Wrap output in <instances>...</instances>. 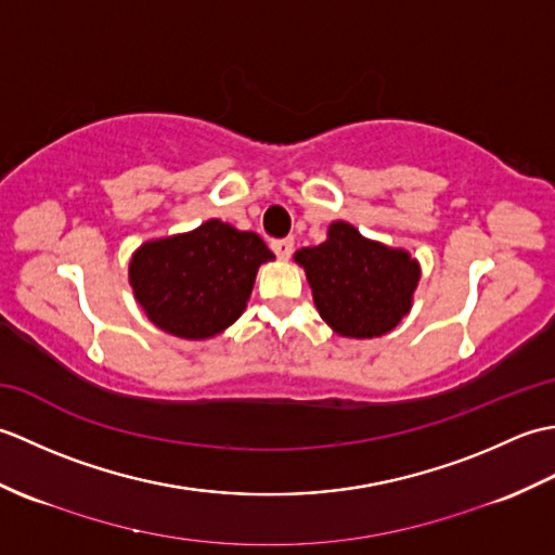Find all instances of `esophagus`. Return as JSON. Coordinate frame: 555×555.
<instances>
[{
  "instance_id": "1",
  "label": "esophagus",
  "mask_w": 555,
  "mask_h": 555,
  "mask_svg": "<svg viewBox=\"0 0 555 555\" xmlns=\"http://www.w3.org/2000/svg\"><path fill=\"white\" fill-rule=\"evenodd\" d=\"M271 250H274L281 259H288L293 255V238H276L271 241Z\"/></svg>"
}]
</instances>
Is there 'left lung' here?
<instances>
[{"mask_svg": "<svg viewBox=\"0 0 555 555\" xmlns=\"http://www.w3.org/2000/svg\"><path fill=\"white\" fill-rule=\"evenodd\" d=\"M296 262L308 271L322 320L350 338L391 332L420 281V264L405 250L362 238L346 221L332 223L322 245L302 247Z\"/></svg>", "mask_w": 555, "mask_h": 555, "instance_id": "8db88e82", "label": "left lung"}]
</instances>
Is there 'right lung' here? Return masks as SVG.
<instances>
[{"label": "right lung", "instance_id": "right-lung-1", "mask_svg": "<svg viewBox=\"0 0 555 555\" xmlns=\"http://www.w3.org/2000/svg\"><path fill=\"white\" fill-rule=\"evenodd\" d=\"M267 259L274 253L257 233L209 219L191 233L145 243L133 255L128 276L150 322L197 340L238 320Z\"/></svg>", "mask_w": 555, "mask_h": 555}]
</instances>
